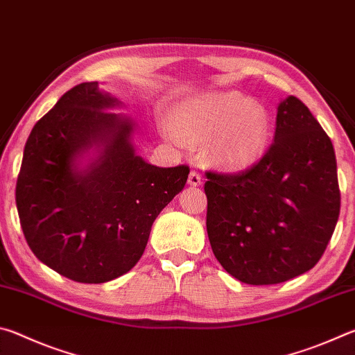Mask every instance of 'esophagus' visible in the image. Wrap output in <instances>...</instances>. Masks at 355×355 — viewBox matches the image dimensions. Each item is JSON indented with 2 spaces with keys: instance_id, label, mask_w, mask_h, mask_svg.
<instances>
[{
  "instance_id": "34e87169",
  "label": "esophagus",
  "mask_w": 355,
  "mask_h": 355,
  "mask_svg": "<svg viewBox=\"0 0 355 355\" xmlns=\"http://www.w3.org/2000/svg\"><path fill=\"white\" fill-rule=\"evenodd\" d=\"M188 183L191 186H200L202 184V175L197 171H191L188 177Z\"/></svg>"
}]
</instances>
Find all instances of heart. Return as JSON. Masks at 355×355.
<instances>
[{"label": "heart", "mask_w": 355, "mask_h": 355, "mask_svg": "<svg viewBox=\"0 0 355 355\" xmlns=\"http://www.w3.org/2000/svg\"><path fill=\"white\" fill-rule=\"evenodd\" d=\"M180 128L186 137L209 141V155L225 169H244L266 152L271 141V119L266 110L235 92L203 95L191 100L180 112ZM169 136L184 144L175 128Z\"/></svg>", "instance_id": "obj_1"}]
</instances>
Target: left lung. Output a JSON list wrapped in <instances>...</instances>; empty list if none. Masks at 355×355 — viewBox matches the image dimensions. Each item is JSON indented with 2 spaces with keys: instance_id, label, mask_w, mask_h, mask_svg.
Wrapping results in <instances>:
<instances>
[{
  "instance_id": "1",
  "label": "left lung",
  "mask_w": 355,
  "mask_h": 355,
  "mask_svg": "<svg viewBox=\"0 0 355 355\" xmlns=\"http://www.w3.org/2000/svg\"><path fill=\"white\" fill-rule=\"evenodd\" d=\"M272 146L241 173L207 172L213 254L243 284L274 285L320 261L340 216L332 141L296 97L277 107Z\"/></svg>"
}]
</instances>
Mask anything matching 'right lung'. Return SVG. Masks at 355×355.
<instances>
[{
    "instance_id": "right-lung-1",
    "label": "right lung",
    "mask_w": 355,
    "mask_h": 355,
    "mask_svg": "<svg viewBox=\"0 0 355 355\" xmlns=\"http://www.w3.org/2000/svg\"><path fill=\"white\" fill-rule=\"evenodd\" d=\"M122 103L81 83L29 135L15 202L33 254L70 280L105 284L139 261L155 219L184 188L189 167L136 153Z\"/></svg>"
}]
</instances>
